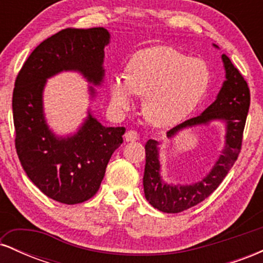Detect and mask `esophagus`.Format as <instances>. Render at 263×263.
I'll use <instances>...</instances> for the list:
<instances>
[{"label": "esophagus", "mask_w": 263, "mask_h": 263, "mask_svg": "<svg viewBox=\"0 0 263 263\" xmlns=\"http://www.w3.org/2000/svg\"><path fill=\"white\" fill-rule=\"evenodd\" d=\"M125 140L127 142H134L138 140V134L136 131H127L125 134Z\"/></svg>", "instance_id": "34e87169"}]
</instances>
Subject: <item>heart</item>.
I'll return each mask as SVG.
<instances>
[{
	"label": "heart",
	"mask_w": 263,
	"mask_h": 263,
	"mask_svg": "<svg viewBox=\"0 0 263 263\" xmlns=\"http://www.w3.org/2000/svg\"><path fill=\"white\" fill-rule=\"evenodd\" d=\"M210 85V70L204 60L167 45L138 50L126 66V75L108 83L115 110L126 111L134 95L143 96L147 120L157 127H172L197 108Z\"/></svg>",
	"instance_id": "b5f03b06"
}]
</instances>
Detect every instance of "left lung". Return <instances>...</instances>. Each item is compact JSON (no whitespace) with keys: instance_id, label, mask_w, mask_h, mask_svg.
<instances>
[{"instance_id":"8db88e82","label":"left lung","mask_w":263,"mask_h":263,"mask_svg":"<svg viewBox=\"0 0 263 263\" xmlns=\"http://www.w3.org/2000/svg\"><path fill=\"white\" fill-rule=\"evenodd\" d=\"M218 48V45L214 44ZM225 69V80L215 101L208 106L199 116L186 120L167 132L168 138H174L185 128L208 126L211 122L224 123L225 143L221 155L203 179L192 184H172L162 177L159 161V144L156 140L147 141L146 167L143 174V190L147 201L163 213H180L194 206L206 199L236 162L242 143L247 112L250 107V89L240 71L235 68L225 54L221 55Z\"/></svg>"}]
</instances>
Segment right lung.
Here are the masks:
<instances>
[{"mask_svg": "<svg viewBox=\"0 0 263 263\" xmlns=\"http://www.w3.org/2000/svg\"><path fill=\"white\" fill-rule=\"evenodd\" d=\"M110 41L104 27L63 29L33 50L14 83L12 111L18 158L32 183L59 203L79 204L96 194L126 129L101 125L89 108L74 134L58 136L45 119V84L63 71H77L90 84V100L95 99L93 86L104 83L105 47Z\"/></svg>", "mask_w": 263, "mask_h": 263, "instance_id": "1", "label": "right lung"}]
</instances>
